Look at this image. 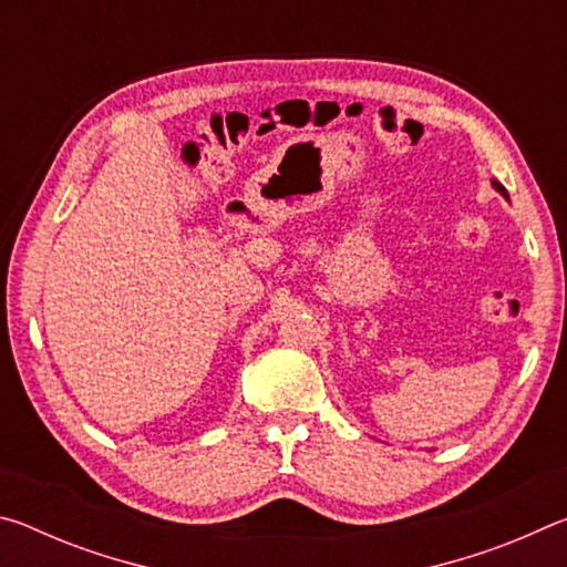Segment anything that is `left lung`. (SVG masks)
I'll return each instance as SVG.
<instances>
[{"label": "left lung", "mask_w": 567, "mask_h": 567, "mask_svg": "<svg viewBox=\"0 0 567 567\" xmlns=\"http://www.w3.org/2000/svg\"><path fill=\"white\" fill-rule=\"evenodd\" d=\"M493 187H495V192H501V195L507 199V203H511V197H507V189L501 185V182H497V179H493Z\"/></svg>", "instance_id": "left-lung-1"}]
</instances>
